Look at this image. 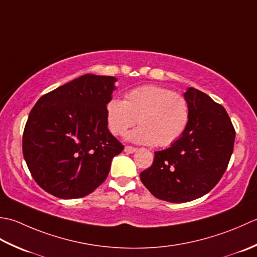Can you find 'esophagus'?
I'll return each instance as SVG.
<instances>
[{"instance_id": "esophagus-1", "label": "esophagus", "mask_w": 257, "mask_h": 257, "mask_svg": "<svg viewBox=\"0 0 257 257\" xmlns=\"http://www.w3.org/2000/svg\"><path fill=\"white\" fill-rule=\"evenodd\" d=\"M135 151H136V149L133 148V146H125V148H124V152H125V153H128V154L134 153Z\"/></svg>"}]
</instances>
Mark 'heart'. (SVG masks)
Instances as JSON below:
<instances>
[{"label": "heart", "instance_id": "1", "mask_svg": "<svg viewBox=\"0 0 257 257\" xmlns=\"http://www.w3.org/2000/svg\"><path fill=\"white\" fill-rule=\"evenodd\" d=\"M108 127L123 135L139 121V127L126 135L131 142L169 146L179 140L190 122V105L181 94L158 85H144L125 94L124 101L106 104Z\"/></svg>", "mask_w": 257, "mask_h": 257}]
</instances>
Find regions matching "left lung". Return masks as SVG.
<instances>
[{
  "instance_id": "1",
  "label": "left lung",
  "mask_w": 257,
  "mask_h": 257,
  "mask_svg": "<svg viewBox=\"0 0 257 257\" xmlns=\"http://www.w3.org/2000/svg\"><path fill=\"white\" fill-rule=\"evenodd\" d=\"M190 105L185 132L169 149L155 152L154 161L140 174L155 197L185 203L202 197L221 180L234 148L235 130L225 108L207 94L188 87Z\"/></svg>"
}]
</instances>
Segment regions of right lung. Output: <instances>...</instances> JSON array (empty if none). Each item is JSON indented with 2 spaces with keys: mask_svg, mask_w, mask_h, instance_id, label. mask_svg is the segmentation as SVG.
I'll list each match as a JSON object with an SVG mask.
<instances>
[{
  "mask_svg": "<svg viewBox=\"0 0 257 257\" xmlns=\"http://www.w3.org/2000/svg\"><path fill=\"white\" fill-rule=\"evenodd\" d=\"M114 76L85 74L42 96L23 132V155L45 192L70 200L86 196L105 181L124 146L107 128L106 104Z\"/></svg>",
  "mask_w": 257,
  "mask_h": 257,
  "instance_id": "1",
  "label": "right lung"
}]
</instances>
